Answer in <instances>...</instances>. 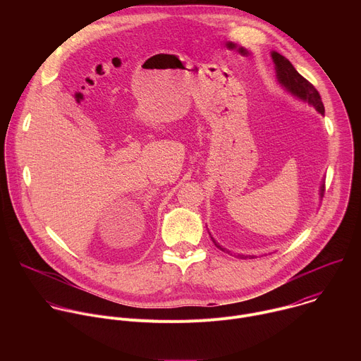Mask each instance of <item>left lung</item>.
Here are the masks:
<instances>
[{
    "label": "left lung",
    "mask_w": 361,
    "mask_h": 361,
    "mask_svg": "<svg viewBox=\"0 0 361 361\" xmlns=\"http://www.w3.org/2000/svg\"><path fill=\"white\" fill-rule=\"evenodd\" d=\"M271 59H273L274 66H276L277 81L281 84V87H284L290 94H293L294 97L300 98L301 101L308 102V104L313 106L320 114L324 116L323 101H322V97H320L319 91L314 88V85L312 82H308L302 75H300L297 73V70L293 67V64L286 57H283L281 54L276 53V51H273V53H271ZM323 192H324V184H322V187H320V195L322 197H323ZM212 240H213V243L216 244L217 248L231 254V251H228L227 248L221 247L213 237H212ZM237 257H240V259H247V257H251V259H254V255L237 254Z\"/></svg>",
    "instance_id": "left-lung-1"
}]
</instances>
